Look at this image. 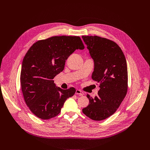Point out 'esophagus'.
I'll return each mask as SVG.
<instances>
[{"instance_id":"obj_1","label":"esophagus","mask_w":150,"mask_h":150,"mask_svg":"<svg viewBox=\"0 0 150 150\" xmlns=\"http://www.w3.org/2000/svg\"><path fill=\"white\" fill-rule=\"evenodd\" d=\"M75 94H77V95H79V96H83V93L82 91H81V90H76V92H75Z\"/></svg>"}]
</instances>
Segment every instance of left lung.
<instances>
[{
	"instance_id": "obj_1",
	"label": "left lung",
	"mask_w": 150,
	"mask_h": 150,
	"mask_svg": "<svg viewBox=\"0 0 150 150\" xmlns=\"http://www.w3.org/2000/svg\"><path fill=\"white\" fill-rule=\"evenodd\" d=\"M83 40L94 61L92 79L100 90L82 112L94 120H102L119 108L127 91V69L125 56L113 41L97 35H83Z\"/></svg>"
}]
</instances>
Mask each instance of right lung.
<instances>
[{"instance_id": "obj_1", "label": "right lung", "mask_w": 150, "mask_h": 150, "mask_svg": "<svg viewBox=\"0 0 150 150\" xmlns=\"http://www.w3.org/2000/svg\"><path fill=\"white\" fill-rule=\"evenodd\" d=\"M85 48L78 36H53L38 40L24 57L20 82L25 102L38 118L59 115L64 103L74 95V87H56L53 79L64 69L66 60L76 49Z\"/></svg>"}]
</instances>
